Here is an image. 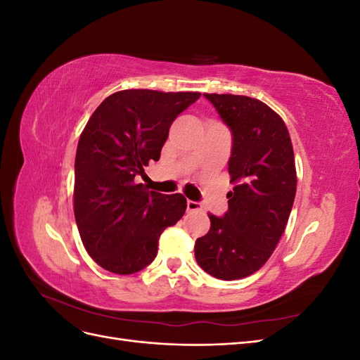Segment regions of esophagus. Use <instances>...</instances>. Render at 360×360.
Segmentation results:
<instances>
[{
  "label": "esophagus",
  "instance_id": "esophagus-1",
  "mask_svg": "<svg viewBox=\"0 0 360 360\" xmlns=\"http://www.w3.org/2000/svg\"><path fill=\"white\" fill-rule=\"evenodd\" d=\"M188 205H186V209H188V212H197V210H201L202 209V205L200 204V202H197V201H191V200H188V202H186Z\"/></svg>",
  "mask_w": 360,
  "mask_h": 360
}]
</instances>
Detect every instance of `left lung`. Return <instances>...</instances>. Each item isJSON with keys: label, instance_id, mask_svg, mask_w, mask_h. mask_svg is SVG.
<instances>
[{"label": "left lung", "instance_id": "1", "mask_svg": "<svg viewBox=\"0 0 360 360\" xmlns=\"http://www.w3.org/2000/svg\"><path fill=\"white\" fill-rule=\"evenodd\" d=\"M233 134L228 212L209 214L210 230L195 242L207 274L234 281L264 266L284 233L296 197V165L288 129L271 108L236 94H204Z\"/></svg>", "mask_w": 360, "mask_h": 360}]
</instances>
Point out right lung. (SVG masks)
I'll use <instances>...</instances> for the list:
<instances>
[{
	"label": "right lung",
	"instance_id": "obj_1",
	"mask_svg": "<svg viewBox=\"0 0 360 360\" xmlns=\"http://www.w3.org/2000/svg\"><path fill=\"white\" fill-rule=\"evenodd\" d=\"M201 93L117 91L97 106L75 158L73 210L89 255L105 270L132 275L158 255L163 230L186 212L181 193L148 191L135 177L159 160L169 127Z\"/></svg>",
	"mask_w": 360,
	"mask_h": 360
}]
</instances>
